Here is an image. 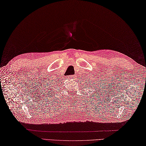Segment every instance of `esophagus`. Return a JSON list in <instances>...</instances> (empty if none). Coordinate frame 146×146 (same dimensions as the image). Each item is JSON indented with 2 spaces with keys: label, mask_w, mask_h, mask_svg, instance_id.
Here are the masks:
<instances>
[{
  "label": "esophagus",
  "mask_w": 146,
  "mask_h": 146,
  "mask_svg": "<svg viewBox=\"0 0 146 146\" xmlns=\"http://www.w3.org/2000/svg\"><path fill=\"white\" fill-rule=\"evenodd\" d=\"M75 76L74 75H70V76H67V79L69 80H73L74 79H75Z\"/></svg>",
  "instance_id": "1"
}]
</instances>
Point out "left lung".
<instances>
[{
    "label": "left lung",
    "instance_id": "1",
    "mask_svg": "<svg viewBox=\"0 0 146 146\" xmlns=\"http://www.w3.org/2000/svg\"><path fill=\"white\" fill-rule=\"evenodd\" d=\"M88 83H89V84H90V81H89V82H88ZM90 85H92V84H90Z\"/></svg>",
    "mask_w": 146,
    "mask_h": 146
}]
</instances>
